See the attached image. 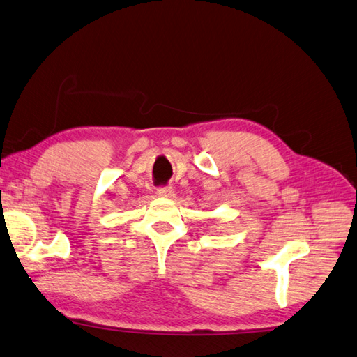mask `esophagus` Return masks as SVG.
<instances>
[{"label": "esophagus", "mask_w": 357, "mask_h": 357, "mask_svg": "<svg viewBox=\"0 0 357 357\" xmlns=\"http://www.w3.org/2000/svg\"><path fill=\"white\" fill-rule=\"evenodd\" d=\"M156 193H158V196H161V198H173L174 196V192L172 187H159Z\"/></svg>", "instance_id": "1"}]
</instances>
